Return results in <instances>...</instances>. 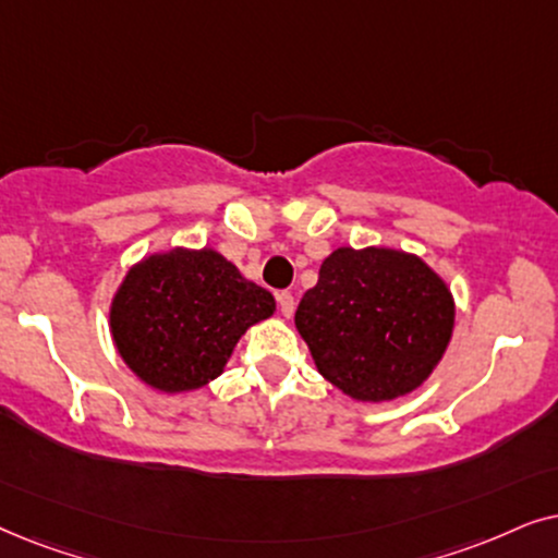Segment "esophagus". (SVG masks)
<instances>
[{"instance_id":"34e87169","label":"esophagus","mask_w":558,"mask_h":558,"mask_svg":"<svg viewBox=\"0 0 558 558\" xmlns=\"http://www.w3.org/2000/svg\"><path fill=\"white\" fill-rule=\"evenodd\" d=\"M278 306H280V314H283L286 318H291V316H293V311H295V299H293V293H288V291L278 293Z\"/></svg>"}]
</instances>
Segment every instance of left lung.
<instances>
[{"label":"left lung","mask_w":558,"mask_h":558,"mask_svg":"<svg viewBox=\"0 0 558 558\" xmlns=\"http://www.w3.org/2000/svg\"><path fill=\"white\" fill-rule=\"evenodd\" d=\"M454 316L451 288L426 259L373 244L324 259L295 329L333 388L360 403H390L439 367Z\"/></svg>","instance_id":"8db88e82"}]
</instances>
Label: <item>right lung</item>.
<instances>
[{"instance_id":"right-lung-1","label":"right lung","mask_w":558,"mask_h":558,"mask_svg":"<svg viewBox=\"0 0 558 558\" xmlns=\"http://www.w3.org/2000/svg\"><path fill=\"white\" fill-rule=\"evenodd\" d=\"M272 314V293L221 252L178 244L124 272L111 295L109 333L140 383L181 396L217 380L244 331Z\"/></svg>"}]
</instances>
